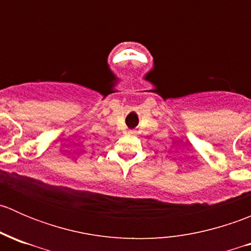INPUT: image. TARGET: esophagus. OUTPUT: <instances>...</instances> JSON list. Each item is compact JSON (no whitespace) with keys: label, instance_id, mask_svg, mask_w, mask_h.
Wrapping results in <instances>:
<instances>
[{"label":"esophagus","instance_id":"esophagus-1","mask_svg":"<svg viewBox=\"0 0 251 251\" xmlns=\"http://www.w3.org/2000/svg\"><path fill=\"white\" fill-rule=\"evenodd\" d=\"M128 133H133V131H128Z\"/></svg>","mask_w":251,"mask_h":251}]
</instances>
